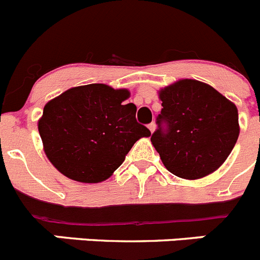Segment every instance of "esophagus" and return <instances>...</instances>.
Returning a JSON list of instances; mask_svg holds the SVG:
<instances>
[{"label":"esophagus","mask_w":260,"mask_h":260,"mask_svg":"<svg viewBox=\"0 0 260 260\" xmlns=\"http://www.w3.org/2000/svg\"><path fill=\"white\" fill-rule=\"evenodd\" d=\"M147 127H149V129H150V132H154L155 131V123H150L149 125H147Z\"/></svg>","instance_id":"1"}]
</instances>
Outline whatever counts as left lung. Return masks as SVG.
Returning a JSON list of instances; mask_svg holds the SVG:
<instances>
[{
  "mask_svg": "<svg viewBox=\"0 0 260 260\" xmlns=\"http://www.w3.org/2000/svg\"><path fill=\"white\" fill-rule=\"evenodd\" d=\"M161 111L151 142L171 173L198 179L217 171L239 138L234 103L212 86L181 79L160 89Z\"/></svg>",
  "mask_w": 260,
  "mask_h": 260,
  "instance_id": "obj_1",
  "label": "left lung"
}]
</instances>
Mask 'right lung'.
<instances>
[{
    "label": "right lung",
    "instance_id": "1",
    "mask_svg": "<svg viewBox=\"0 0 260 260\" xmlns=\"http://www.w3.org/2000/svg\"><path fill=\"white\" fill-rule=\"evenodd\" d=\"M128 89L101 83L73 87L48 101L38 120L43 150L52 166L83 183L108 179L136 141L151 135L136 120Z\"/></svg>",
    "mask_w": 260,
    "mask_h": 260
}]
</instances>
